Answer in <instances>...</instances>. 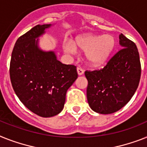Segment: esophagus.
<instances>
[{
  "mask_svg": "<svg viewBox=\"0 0 147 147\" xmlns=\"http://www.w3.org/2000/svg\"><path fill=\"white\" fill-rule=\"evenodd\" d=\"M76 71H77V74H78V75H80H80L83 74V73H84L83 69H82L81 67H77Z\"/></svg>",
  "mask_w": 147,
  "mask_h": 147,
  "instance_id": "esophagus-1",
  "label": "esophagus"
}]
</instances>
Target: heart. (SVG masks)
<instances>
[{
    "mask_svg": "<svg viewBox=\"0 0 147 147\" xmlns=\"http://www.w3.org/2000/svg\"><path fill=\"white\" fill-rule=\"evenodd\" d=\"M115 46V39L110 35L85 34L76 37L74 43H65L64 49L71 54L76 52V48L86 51L87 62L93 67H100L108 61Z\"/></svg>",
    "mask_w": 147,
    "mask_h": 147,
    "instance_id": "obj_1",
    "label": "heart"
}]
</instances>
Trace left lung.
Returning a JSON list of instances; mask_svg holds the SVG:
<instances>
[{"label": "left lung", "mask_w": 147, "mask_h": 147, "mask_svg": "<svg viewBox=\"0 0 147 147\" xmlns=\"http://www.w3.org/2000/svg\"><path fill=\"white\" fill-rule=\"evenodd\" d=\"M119 44L122 49L104 68L85 72L88 105L98 113L118 111L131 100L139 85L141 66L136 45L122 34L119 35Z\"/></svg>", "instance_id": "1"}]
</instances>
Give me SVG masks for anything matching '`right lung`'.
<instances>
[{
  "label": "right lung",
  "instance_id": "obj_1",
  "mask_svg": "<svg viewBox=\"0 0 147 147\" xmlns=\"http://www.w3.org/2000/svg\"><path fill=\"white\" fill-rule=\"evenodd\" d=\"M51 25H37L19 37L12 52L9 76L21 102L35 114L51 117L65 105L66 92L76 80V67L57 60L53 51L38 47V38Z\"/></svg>",
  "mask_w": 147,
  "mask_h": 147
}]
</instances>
